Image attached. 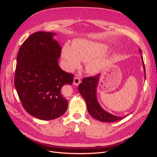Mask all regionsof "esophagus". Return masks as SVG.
<instances>
[{
  "label": "esophagus",
  "mask_w": 157,
  "mask_h": 157,
  "mask_svg": "<svg viewBox=\"0 0 157 157\" xmlns=\"http://www.w3.org/2000/svg\"><path fill=\"white\" fill-rule=\"evenodd\" d=\"M80 82H80V78L79 77H75V78L73 80V84L75 85V86H78V85Z\"/></svg>",
  "instance_id": "obj_1"
}]
</instances>
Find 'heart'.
I'll return each mask as SVG.
<instances>
[{
    "instance_id": "heart-1",
    "label": "heart",
    "mask_w": 157,
    "mask_h": 157,
    "mask_svg": "<svg viewBox=\"0 0 157 157\" xmlns=\"http://www.w3.org/2000/svg\"><path fill=\"white\" fill-rule=\"evenodd\" d=\"M108 46L94 40L80 39L74 42L73 46L65 43L61 50V57L65 69L69 71L79 67L80 61L87 62L86 69L91 75H96L105 68L107 59L102 55Z\"/></svg>"
}]
</instances>
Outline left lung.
Masks as SVG:
<instances>
[{
	"label": "left lung",
	"mask_w": 157,
	"mask_h": 157,
	"mask_svg": "<svg viewBox=\"0 0 157 157\" xmlns=\"http://www.w3.org/2000/svg\"><path fill=\"white\" fill-rule=\"evenodd\" d=\"M139 51L141 53V49H140ZM141 58L145 78V69L143 56H141ZM100 76V74H98L94 77L84 78L82 79V82L80 83L78 86V91L86 101L88 113L95 119L101 122H112L123 119L127 115L124 117L113 115L104 110L98 103L97 98V88Z\"/></svg>",
	"instance_id": "left-lung-1"
}]
</instances>
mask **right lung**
Returning a JSON list of instances; mask_svg holds the SVG:
<instances>
[{"mask_svg": "<svg viewBox=\"0 0 157 157\" xmlns=\"http://www.w3.org/2000/svg\"><path fill=\"white\" fill-rule=\"evenodd\" d=\"M55 33L39 31L24 41L18 51L14 85L25 110L40 120L63 115L68 101L61 95L65 84H72L73 75L58 65L61 48Z\"/></svg>", "mask_w": 157, "mask_h": 157, "instance_id": "add662e5", "label": "right lung"}]
</instances>
